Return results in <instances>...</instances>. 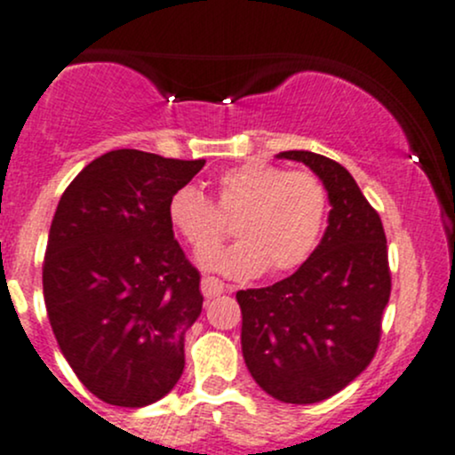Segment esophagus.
Masks as SVG:
<instances>
[{
	"label": "esophagus",
	"mask_w": 455,
	"mask_h": 455,
	"mask_svg": "<svg viewBox=\"0 0 455 455\" xmlns=\"http://www.w3.org/2000/svg\"><path fill=\"white\" fill-rule=\"evenodd\" d=\"M201 293H204L205 298L221 296V293H223L221 280L212 278V275H205V278H201Z\"/></svg>",
	"instance_id": "34e87169"
}]
</instances>
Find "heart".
<instances>
[{
  "label": "heart",
  "instance_id": "heart-1",
  "mask_svg": "<svg viewBox=\"0 0 455 455\" xmlns=\"http://www.w3.org/2000/svg\"><path fill=\"white\" fill-rule=\"evenodd\" d=\"M329 217V188L307 168L287 171L250 159L217 180L214 205L193 186L168 201V223L195 254H207L233 221L239 243L204 259V267L229 278H254L267 269L283 275L304 265L320 243Z\"/></svg>",
  "mask_w": 455,
  "mask_h": 455
}]
</instances>
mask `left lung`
I'll return each mask as SVG.
<instances>
[{"label":"left lung","mask_w":455,"mask_h":455,"mask_svg":"<svg viewBox=\"0 0 455 455\" xmlns=\"http://www.w3.org/2000/svg\"><path fill=\"white\" fill-rule=\"evenodd\" d=\"M304 162L329 188V228L311 259L289 278L238 291L243 357L256 383L283 403L308 405L344 390L366 370L381 339L392 291L381 217L335 159Z\"/></svg>","instance_id":"obj_1"}]
</instances>
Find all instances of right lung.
<instances>
[{
  "label": "right lung",
  "instance_id": "1",
  "mask_svg": "<svg viewBox=\"0 0 455 455\" xmlns=\"http://www.w3.org/2000/svg\"><path fill=\"white\" fill-rule=\"evenodd\" d=\"M204 164L109 151L59 201L44 259L48 320L83 386L109 405H151L184 372V335L204 296L168 201Z\"/></svg>",
  "mask_w": 455,
  "mask_h": 455
}]
</instances>
